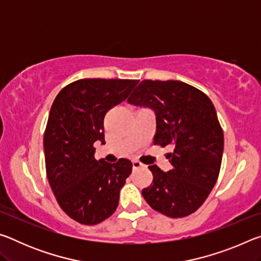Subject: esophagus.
Listing matches in <instances>:
<instances>
[{
	"instance_id": "34e87169",
	"label": "esophagus",
	"mask_w": 261,
	"mask_h": 261,
	"mask_svg": "<svg viewBox=\"0 0 261 261\" xmlns=\"http://www.w3.org/2000/svg\"><path fill=\"white\" fill-rule=\"evenodd\" d=\"M132 167L135 168V169H137V168H140V167H145L143 163L141 162H139V161H137V160H135V161H132Z\"/></svg>"
}]
</instances>
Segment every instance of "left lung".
Listing matches in <instances>:
<instances>
[{
	"label": "left lung",
	"mask_w": 261,
	"mask_h": 261,
	"mask_svg": "<svg viewBox=\"0 0 261 261\" xmlns=\"http://www.w3.org/2000/svg\"><path fill=\"white\" fill-rule=\"evenodd\" d=\"M154 110V145L173 146L167 159L173 169L149 166L153 182L143 190L147 204L169 218H184L204 204L218 180L223 131L204 92L178 81H143L127 99Z\"/></svg>",
	"instance_id": "obj_1"
}]
</instances>
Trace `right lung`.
<instances>
[{
  "label": "right lung",
  "mask_w": 261,
  "mask_h": 261,
  "mask_svg": "<svg viewBox=\"0 0 261 261\" xmlns=\"http://www.w3.org/2000/svg\"><path fill=\"white\" fill-rule=\"evenodd\" d=\"M139 81L79 79L62 88L51 105L43 149L46 173L65 214L86 226L114 214L132 163L95 160L94 143L105 144L106 113L124 101Z\"/></svg>",
  "instance_id": "obj_1"
}]
</instances>
